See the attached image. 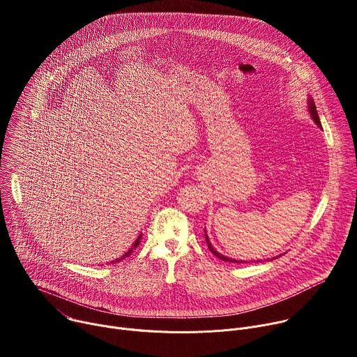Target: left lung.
Listing matches in <instances>:
<instances>
[{
	"label": "left lung",
	"instance_id": "1",
	"mask_svg": "<svg viewBox=\"0 0 357 357\" xmlns=\"http://www.w3.org/2000/svg\"><path fill=\"white\" fill-rule=\"evenodd\" d=\"M308 109H310V113H311V117H312V120L317 123V126L318 127H322L321 126V121H319V117H318V112H317V106H315V103H314V100L312 98H310L308 100ZM205 237H206V243H208V247H209V250L215 254V256L218 257V259H220V260H223V261H227V263H243V261H237V260H231V259H229V257H225V256H222L220 252H218L213 247H212V243L209 241V237H208V234H206V231H205Z\"/></svg>",
	"mask_w": 357,
	"mask_h": 357
}]
</instances>
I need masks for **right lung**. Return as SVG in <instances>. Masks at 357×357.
<instances>
[{"mask_svg": "<svg viewBox=\"0 0 357 357\" xmlns=\"http://www.w3.org/2000/svg\"><path fill=\"white\" fill-rule=\"evenodd\" d=\"M141 237H142V234H139V236H138V238H137V240H135V243H134V244H132V247H131V248H130V250H128V251H127V252H126V254H124V256H123V257H120V259H117V260H114V261H112V263H116V261H121V260H124V259H126V257H128V256H131V252H132V250H135V248H137V247H138V244H139V243H141Z\"/></svg>", "mask_w": 357, "mask_h": 357, "instance_id": "add662e5", "label": "right lung"}]
</instances>
